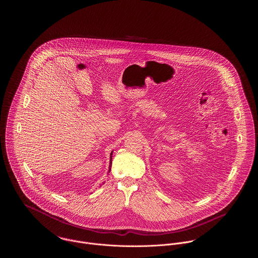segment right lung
I'll return each instance as SVG.
<instances>
[{
    "mask_svg": "<svg viewBox=\"0 0 258 258\" xmlns=\"http://www.w3.org/2000/svg\"><path fill=\"white\" fill-rule=\"evenodd\" d=\"M110 165H109V171L108 172H110V170H111V165H112V153H111V155H110Z\"/></svg>",
    "mask_w": 258,
    "mask_h": 258,
    "instance_id": "add662e5",
    "label": "right lung"
}]
</instances>
